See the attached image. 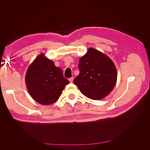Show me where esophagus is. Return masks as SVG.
Wrapping results in <instances>:
<instances>
[{
    "label": "esophagus",
    "instance_id": "obj_1",
    "mask_svg": "<svg viewBox=\"0 0 150 150\" xmlns=\"http://www.w3.org/2000/svg\"><path fill=\"white\" fill-rule=\"evenodd\" d=\"M73 80H74V78H71L69 79V81L70 83H72V82H73Z\"/></svg>",
    "mask_w": 150,
    "mask_h": 150
}]
</instances>
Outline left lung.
<instances>
[{
	"mask_svg": "<svg viewBox=\"0 0 150 150\" xmlns=\"http://www.w3.org/2000/svg\"><path fill=\"white\" fill-rule=\"evenodd\" d=\"M79 74L74 79L81 93L100 100L110 94L116 84L117 72L114 62L106 54L92 47L81 57Z\"/></svg>",
	"mask_w": 150,
	"mask_h": 150,
	"instance_id": "obj_1",
	"label": "left lung"
}]
</instances>
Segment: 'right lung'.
Listing matches in <instances>:
<instances>
[{
	"mask_svg": "<svg viewBox=\"0 0 150 150\" xmlns=\"http://www.w3.org/2000/svg\"><path fill=\"white\" fill-rule=\"evenodd\" d=\"M25 81L30 96L38 103L49 105L57 101L65 86L69 83L62 71L45 54L36 57L28 67Z\"/></svg>",
	"mask_w": 150,
	"mask_h": 150,
	"instance_id": "add662e5",
	"label": "right lung"
}]
</instances>
